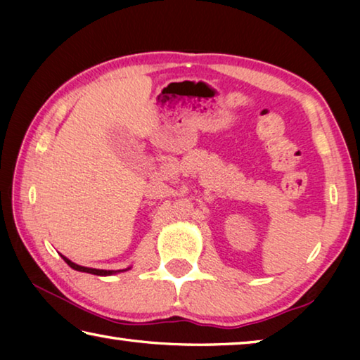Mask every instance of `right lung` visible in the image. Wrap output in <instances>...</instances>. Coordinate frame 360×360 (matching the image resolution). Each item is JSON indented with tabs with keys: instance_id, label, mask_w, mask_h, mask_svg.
I'll return each instance as SVG.
<instances>
[{
	"instance_id": "1",
	"label": "right lung",
	"mask_w": 360,
	"mask_h": 360,
	"mask_svg": "<svg viewBox=\"0 0 360 360\" xmlns=\"http://www.w3.org/2000/svg\"><path fill=\"white\" fill-rule=\"evenodd\" d=\"M63 257V260L66 262V264H68L72 270H77V271H84V273H92V275H98V276H109V275H114V273H117V271H120V270H117V271H114V270H96V268H89V266H81V265H77V264H75V262H71L70 259H66L65 255H62ZM124 271V270H122Z\"/></svg>"
}]
</instances>
